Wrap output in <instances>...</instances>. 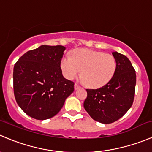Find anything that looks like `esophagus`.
I'll use <instances>...</instances> for the list:
<instances>
[{"label": "esophagus", "mask_w": 152, "mask_h": 152, "mask_svg": "<svg viewBox=\"0 0 152 152\" xmlns=\"http://www.w3.org/2000/svg\"><path fill=\"white\" fill-rule=\"evenodd\" d=\"M79 87H79V85H78V84L76 83V84H75V85H74V89H75V90H78V89H79Z\"/></svg>", "instance_id": "34e87169"}]
</instances>
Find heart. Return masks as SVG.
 I'll return each mask as SVG.
<instances>
[{"label": "heart", "instance_id": "obj_1", "mask_svg": "<svg viewBox=\"0 0 152 152\" xmlns=\"http://www.w3.org/2000/svg\"><path fill=\"white\" fill-rule=\"evenodd\" d=\"M64 76L72 80L81 73L88 87L99 88L112 79L116 70L114 56L104 52L90 49H76L71 57L64 56L60 62Z\"/></svg>", "mask_w": 152, "mask_h": 152}]
</instances>
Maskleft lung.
Returning <instances> with one entry per match:
<instances>
[{"instance_id": "8db88e82", "label": "left lung", "mask_w": 152, "mask_h": 152, "mask_svg": "<svg viewBox=\"0 0 152 152\" xmlns=\"http://www.w3.org/2000/svg\"><path fill=\"white\" fill-rule=\"evenodd\" d=\"M116 70L111 80L99 89H87L84 107L93 120L113 123L124 116L134 101L136 73L129 59L117 51L113 52Z\"/></svg>"}]
</instances>
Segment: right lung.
Segmentation results:
<instances>
[{"label":"right lung","instance_id":"add662e5","mask_svg":"<svg viewBox=\"0 0 152 152\" xmlns=\"http://www.w3.org/2000/svg\"><path fill=\"white\" fill-rule=\"evenodd\" d=\"M65 50L62 45H41L26 52L14 66L15 99L33 118L56 115L74 90V83L64 78L60 67Z\"/></svg>","mask_w":152,"mask_h":152}]
</instances>
